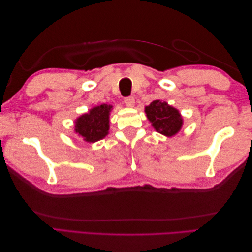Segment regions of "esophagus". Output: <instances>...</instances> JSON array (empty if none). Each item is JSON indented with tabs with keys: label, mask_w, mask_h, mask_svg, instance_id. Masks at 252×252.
<instances>
[{
	"label": "esophagus",
	"mask_w": 252,
	"mask_h": 252,
	"mask_svg": "<svg viewBox=\"0 0 252 252\" xmlns=\"http://www.w3.org/2000/svg\"><path fill=\"white\" fill-rule=\"evenodd\" d=\"M125 104L127 107H133L135 104V98L133 97V96H127V97L125 98Z\"/></svg>",
	"instance_id": "34e87169"
}]
</instances>
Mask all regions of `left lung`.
<instances>
[{"instance_id":"1","label":"left lung","mask_w":252,"mask_h":252,"mask_svg":"<svg viewBox=\"0 0 252 252\" xmlns=\"http://www.w3.org/2000/svg\"><path fill=\"white\" fill-rule=\"evenodd\" d=\"M145 112L155 130L163 135H175L183 125L179 110L169 106L165 101L154 100L145 107Z\"/></svg>"}]
</instances>
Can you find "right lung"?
Here are the masks:
<instances>
[{"mask_svg": "<svg viewBox=\"0 0 252 252\" xmlns=\"http://www.w3.org/2000/svg\"><path fill=\"white\" fill-rule=\"evenodd\" d=\"M110 109L111 106L106 104L94 107L88 114L78 118L74 131L85 142L94 143L101 140L108 134Z\"/></svg>", "mask_w": 252, "mask_h": 252, "instance_id": "1", "label": "right lung"}]
</instances>
